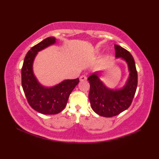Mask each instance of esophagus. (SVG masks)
Wrapping results in <instances>:
<instances>
[{
    "mask_svg": "<svg viewBox=\"0 0 159 159\" xmlns=\"http://www.w3.org/2000/svg\"><path fill=\"white\" fill-rule=\"evenodd\" d=\"M87 80V77L85 76H80V81H85V80Z\"/></svg>",
    "mask_w": 159,
    "mask_h": 159,
    "instance_id": "esophagus-1",
    "label": "esophagus"
}]
</instances>
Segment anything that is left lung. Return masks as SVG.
Returning a JSON list of instances; mask_svg holds the SVG:
<instances>
[{
    "label": "left lung",
    "instance_id": "8db88e82",
    "mask_svg": "<svg viewBox=\"0 0 159 159\" xmlns=\"http://www.w3.org/2000/svg\"><path fill=\"white\" fill-rule=\"evenodd\" d=\"M116 57H122L128 65L130 76L122 89L111 90L103 84L94 74L88 77L90 90L89 99L91 107L96 114L104 117H112L127 109L133 102L138 86V72L131 54L127 50L114 45Z\"/></svg>",
    "mask_w": 159,
    "mask_h": 159
}]
</instances>
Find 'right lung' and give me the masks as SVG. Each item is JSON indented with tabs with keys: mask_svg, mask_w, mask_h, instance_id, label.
<instances>
[{
	"mask_svg": "<svg viewBox=\"0 0 159 159\" xmlns=\"http://www.w3.org/2000/svg\"><path fill=\"white\" fill-rule=\"evenodd\" d=\"M48 37L32 47L25 56L21 68V85L28 103L36 111L43 114H57L65 108L69 97L79 79L64 80L52 88H45L38 82L32 69L34 60L39 51L56 42Z\"/></svg>",
	"mask_w": 159,
	"mask_h": 159,
	"instance_id": "1",
	"label": "right lung"
}]
</instances>
